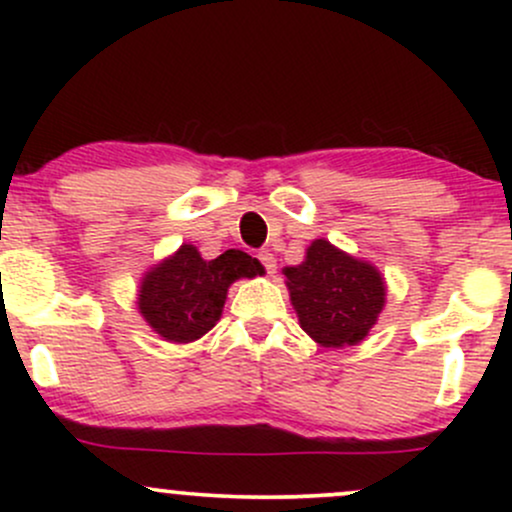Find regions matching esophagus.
Segmentation results:
<instances>
[{
    "label": "esophagus",
    "mask_w": 512,
    "mask_h": 512,
    "mask_svg": "<svg viewBox=\"0 0 512 512\" xmlns=\"http://www.w3.org/2000/svg\"><path fill=\"white\" fill-rule=\"evenodd\" d=\"M257 260L262 262V267L267 269V274H274V272H276V257H274L269 250H260V252H257Z\"/></svg>",
    "instance_id": "34e87169"
}]
</instances>
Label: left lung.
Returning a JSON list of instances; mask_svg holds the SVG:
<instances>
[{"mask_svg": "<svg viewBox=\"0 0 512 512\" xmlns=\"http://www.w3.org/2000/svg\"><path fill=\"white\" fill-rule=\"evenodd\" d=\"M284 274L301 327L322 346L358 344L385 305V284L378 269L354 260L327 240H315L305 262L286 267Z\"/></svg>", "mask_w": 512, "mask_h": 512, "instance_id": "1", "label": "left lung"}]
</instances>
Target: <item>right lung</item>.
I'll return each mask as SVG.
<instances>
[{"mask_svg": "<svg viewBox=\"0 0 512 512\" xmlns=\"http://www.w3.org/2000/svg\"><path fill=\"white\" fill-rule=\"evenodd\" d=\"M257 274H262V264L243 250H226L207 262L197 248L182 245L144 276L139 310L168 342H195L221 317L228 286L240 276Z\"/></svg>", "mask_w": 512, "mask_h": 512, "instance_id": "add662e5", "label": "right lung"}]
</instances>
